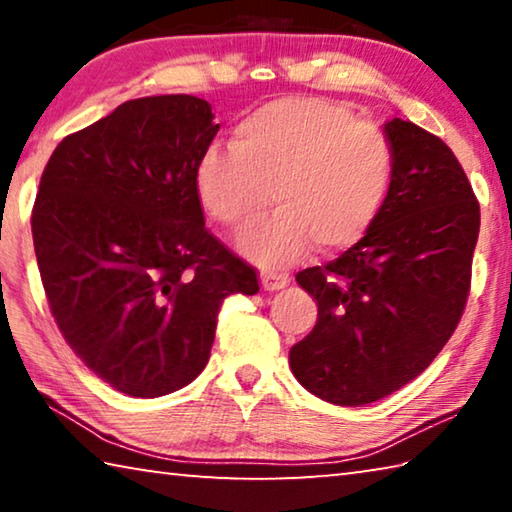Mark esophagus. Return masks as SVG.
<instances>
[{"instance_id": "obj_1", "label": "esophagus", "mask_w": 512, "mask_h": 512, "mask_svg": "<svg viewBox=\"0 0 512 512\" xmlns=\"http://www.w3.org/2000/svg\"><path fill=\"white\" fill-rule=\"evenodd\" d=\"M262 289L264 291H280L289 284V277L287 275H280V273H271V271H264L262 277Z\"/></svg>"}]
</instances>
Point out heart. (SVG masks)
<instances>
[{"instance_id": "1", "label": "heart", "mask_w": 512, "mask_h": 512, "mask_svg": "<svg viewBox=\"0 0 512 512\" xmlns=\"http://www.w3.org/2000/svg\"><path fill=\"white\" fill-rule=\"evenodd\" d=\"M395 183V151L377 126L341 103L289 97L266 103L235 126L232 149L212 146L196 162L205 212L244 228L271 205L277 214L239 237V250L284 266L311 246L343 253L368 235Z\"/></svg>"}]
</instances>
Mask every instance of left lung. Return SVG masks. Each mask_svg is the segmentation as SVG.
Listing matches in <instances>:
<instances>
[{
	"mask_svg": "<svg viewBox=\"0 0 512 512\" xmlns=\"http://www.w3.org/2000/svg\"><path fill=\"white\" fill-rule=\"evenodd\" d=\"M395 183L357 246L296 280L318 320L289 350L309 393L361 406L400 391L436 359L461 320L479 237V203L452 149L424 128L388 119Z\"/></svg>",
	"mask_w": 512,
	"mask_h": 512,
	"instance_id": "obj_1",
	"label": "left lung"
}]
</instances>
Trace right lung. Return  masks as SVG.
Returning a JSON list of instances; mask_svg holds the SVG:
<instances>
[{"label":"right lung","mask_w":512,"mask_h":512,"mask_svg":"<svg viewBox=\"0 0 512 512\" xmlns=\"http://www.w3.org/2000/svg\"><path fill=\"white\" fill-rule=\"evenodd\" d=\"M219 133L189 94L133 99L56 146L31 230L51 314L94 375L169 395L207 366L216 314L253 268L205 228L196 162Z\"/></svg>","instance_id":"1"}]
</instances>
